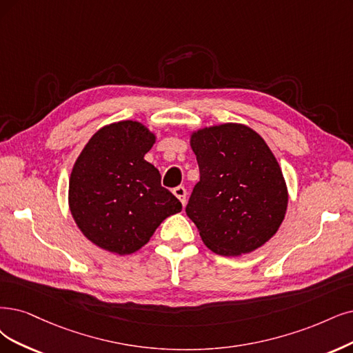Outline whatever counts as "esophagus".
<instances>
[{
	"instance_id": "esophagus-1",
	"label": "esophagus",
	"mask_w": 353,
	"mask_h": 353,
	"mask_svg": "<svg viewBox=\"0 0 353 353\" xmlns=\"http://www.w3.org/2000/svg\"><path fill=\"white\" fill-rule=\"evenodd\" d=\"M173 194L181 202V205H186V189L183 186H177L173 189Z\"/></svg>"
}]
</instances>
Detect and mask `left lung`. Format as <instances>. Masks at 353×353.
<instances>
[{
    "label": "left lung",
    "mask_w": 353,
    "mask_h": 353,
    "mask_svg": "<svg viewBox=\"0 0 353 353\" xmlns=\"http://www.w3.org/2000/svg\"><path fill=\"white\" fill-rule=\"evenodd\" d=\"M201 180L186 214L203 244L219 256L257 250L278 232L288 188L266 141L243 123L205 126L189 134Z\"/></svg>",
    "instance_id": "obj_1"
}]
</instances>
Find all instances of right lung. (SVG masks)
<instances>
[{
  "label": "right lung",
  "instance_id": "right-lung-1",
  "mask_svg": "<svg viewBox=\"0 0 353 353\" xmlns=\"http://www.w3.org/2000/svg\"><path fill=\"white\" fill-rule=\"evenodd\" d=\"M155 134L138 121L104 125L88 139L72 165L71 215L83 236L100 249L126 256L142 249L181 203L161 186L145 154Z\"/></svg>",
  "mask_w": 353,
  "mask_h": 353
}]
</instances>
